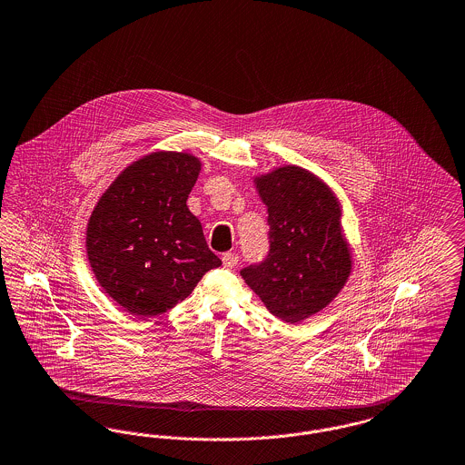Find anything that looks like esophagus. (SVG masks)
<instances>
[{
  "label": "esophagus",
  "mask_w": 465,
  "mask_h": 465,
  "mask_svg": "<svg viewBox=\"0 0 465 465\" xmlns=\"http://www.w3.org/2000/svg\"><path fill=\"white\" fill-rule=\"evenodd\" d=\"M221 260H223V265H224L226 269H233V267H237V263H239V254H237V252H224Z\"/></svg>",
  "instance_id": "esophagus-1"
}]
</instances>
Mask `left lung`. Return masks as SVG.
<instances>
[{
	"label": "left lung",
	"instance_id": "obj_1",
	"mask_svg": "<svg viewBox=\"0 0 465 465\" xmlns=\"http://www.w3.org/2000/svg\"><path fill=\"white\" fill-rule=\"evenodd\" d=\"M269 213V256L241 271L247 286L286 323L325 309L344 288L351 249L335 193L309 170L286 164L254 177Z\"/></svg>",
	"mask_w": 465,
	"mask_h": 465
}]
</instances>
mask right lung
<instances>
[{
	"mask_svg": "<svg viewBox=\"0 0 465 465\" xmlns=\"http://www.w3.org/2000/svg\"><path fill=\"white\" fill-rule=\"evenodd\" d=\"M200 168L188 153H151L115 177L87 221L96 281L135 316L166 312L221 265L186 205Z\"/></svg>",
	"mask_w": 465,
	"mask_h": 465,
	"instance_id": "1",
	"label": "right lung"
}]
</instances>
